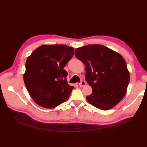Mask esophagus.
<instances>
[{"label": "esophagus", "mask_w": 147, "mask_h": 147, "mask_svg": "<svg viewBox=\"0 0 147 147\" xmlns=\"http://www.w3.org/2000/svg\"><path fill=\"white\" fill-rule=\"evenodd\" d=\"M86 84V83L85 81H84V80H82V81H81L80 83H79V86H80V87H83V86H85Z\"/></svg>", "instance_id": "obj_1"}]
</instances>
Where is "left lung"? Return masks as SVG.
I'll use <instances>...</instances> for the list:
<instances>
[{"label": "left lung", "mask_w": 147, "mask_h": 147, "mask_svg": "<svg viewBox=\"0 0 147 147\" xmlns=\"http://www.w3.org/2000/svg\"><path fill=\"white\" fill-rule=\"evenodd\" d=\"M75 55L85 65V80L92 89L89 103L107 110L125 96L130 75L126 61L118 53L102 45L78 48Z\"/></svg>", "instance_id": "8db88e82"}]
</instances>
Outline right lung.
Masks as SVG:
<instances>
[{
  "label": "right lung",
  "mask_w": 147,
  "mask_h": 147,
  "mask_svg": "<svg viewBox=\"0 0 147 147\" xmlns=\"http://www.w3.org/2000/svg\"><path fill=\"white\" fill-rule=\"evenodd\" d=\"M74 52V48L64 45H43L28 57L24 82L37 104L52 109L69 99L74 86L68 84L63 69Z\"/></svg>",
  "instance_id": "add662e5"
}]
</instances>
